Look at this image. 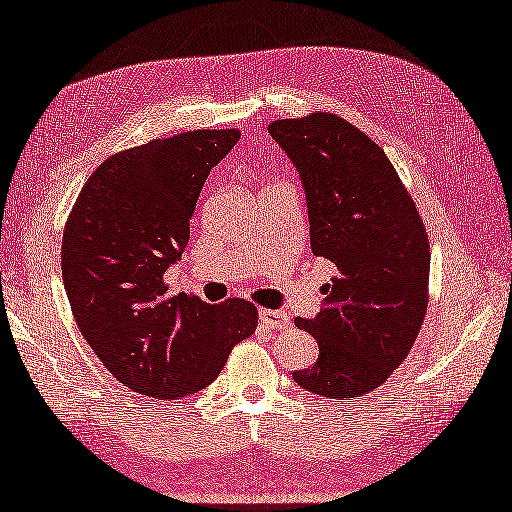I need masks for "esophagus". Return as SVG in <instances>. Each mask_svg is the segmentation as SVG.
<instances>
[{"instance_id": "34e87169", "label": "esophagus", "mask_w": 512, "mask_h": 512, "mask_svg": "<svg viewBox=\"0 0 512 512\" xmlns=\"http://www.w3.org/2000/svg\"><path fill=\"white\" fill-rule=\"evenodd\" d=\"M260 325L267 329H285L289 327V316L278 309H260Z\"/></svg>"}]
</instances>
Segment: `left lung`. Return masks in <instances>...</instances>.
Instances as JSON below:
<instances>
[{
	"instance_id": "obj_1",
	"label": "left lung",
	"mask_w": 512,
	"mask_h": 512,
	"mask_svg": "<svg viewBox=\"0 0 512 512\" xmlns=\"http://www.w3.org/2000/svg\"><path fill=\"white\" fill-rule=\"evenodd\" d=\"M269 134L307 192L311 252L338 276L322 311L296 318L318 340V362L294 371L302 389L331 400L378 389L409 356L429 307L431 247L413 198L387 154L333 112L278 119Z\"/></svg>"
}]
</instances>
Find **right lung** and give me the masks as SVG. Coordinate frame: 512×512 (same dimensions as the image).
Masks as SVG:
<instances>
[{"mask_svg": "<svg viewBox=\"0 0 512 512\" xmlns=\"http://www.w3.org/2000/svg\"><path fill=\"white\" fill-rule=\"evenodd\" d=\"M241 130H194L112 154L83 183L61 241V276L83 338L114 378L156 400L205 389L252 336L258 309L168 296L198 194Z\"/></svg>", "mask_w": 512, "mask_h": 512, "instance_id": "right-lung-1", "label": "right lung"}]
</instances>
